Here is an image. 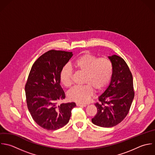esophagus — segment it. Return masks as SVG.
Instances as JSON below:
<instances>
[{
	"instance_id": "1",
	"label": "esophagus",
	"mask_w": 155,
	"mask_h": 155,
	"mask_svg": "<svg viewBox=\"0 0 155 155\" xmlns=\"http://www.w3.org/2000/svg\"><path fill=\"white\" fill-rule=\"evenodd\" d=\"M76 105L77 106H82V107H85L86 106V104H82V103H77Z\"/></svg>"
}]
</instances>
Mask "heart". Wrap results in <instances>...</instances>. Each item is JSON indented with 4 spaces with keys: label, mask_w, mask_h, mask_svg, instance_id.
Segmentation results:
<instances>
[{
    "label": "heart",
    "mask_w": 155,
    "mask_h": 155,
    "mask_svg": "<svg viewBox=\"0 0 155 155\" xmlns=\"http://www.w3.org/2000/svg\"><path fill=\"white\" fill-rule=\"evenodd\" d=\"M71 67L84 73L83 86L73 87L68 94L69 100L80 103H87L95 91L103 90L109 83L113 74V64L107 58H98L92 54H84L72 63ZM60 81L63 85L69 87L72 84V71L69 67H64L60 72Z\"/></svg>",
    "instance_id": "obj_1"
}]
</instances>
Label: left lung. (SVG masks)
<instances>
[{"instance_id": "left-lung-1", "label": "left lung", "mask_w": 155, "mask_h": 155, "mask_svg": "<svg viewBox=\"0 0 155 155\" xmlns=\"http://www.w3.org/2000/svg\"><path fill=\"white\" fill-rule=\"evenodd\" d=\"M113 64L111 81L95 104L97 113L92 122L100 127H112L127 116L135 96L132 72L123 58L113 55L109 57Z\"/></svg>"}]
</instances>
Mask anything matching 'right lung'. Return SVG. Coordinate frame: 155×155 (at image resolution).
Masks as SVG:
<instances>
[{
    "instance_id": "add662e5",
    "label": "right lung",
    "mask_w": 155,
    "mask_h": 155,
    "mask_svg": "<svg viewBox=\"0 0 155 155\" xmlns=\"http://www.w3.org/2000/svg\"><path fill=\"white\" fill-rule=\"evenodd\" d=\"M72 52L50 50L33 64L25 84L28 109L34 121L48 130L64 126L69 121L75 103L57 104L65 98L60 72L72 57Z\"/></svg>"
}]
</instances>
